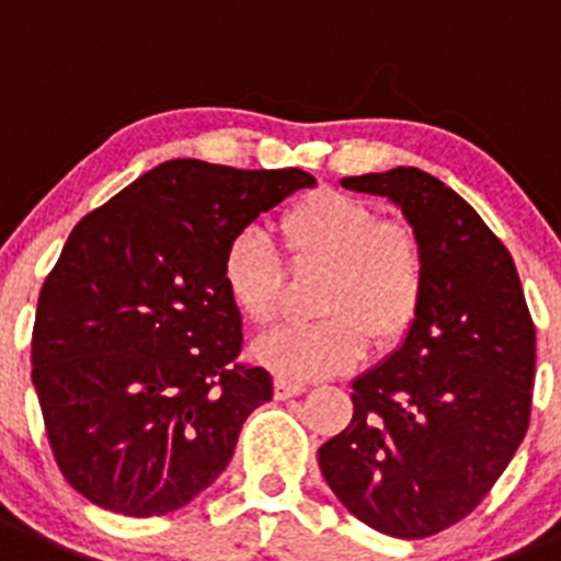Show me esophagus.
<instances>
[{"label": "esophagus", "instance_id": "esophagus-1", "mask_svg": "<svg viewBox=\"0 0 561 561\" xmlns=\"http://www.w3.org/2000/svg\"><path fill=\"white\" fill-rule=\"evenodd\" d=\"M305 390H307L305 381H290V379H276L274 381V396L279 401L293 399V396H301Z\"/></svg>", "mask_w": 561, "mask_h": 561}]
</instances>
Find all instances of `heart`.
<instances>
[{
  "instance_id": "heart-1",
  "label": "heart",
  "mask_w": 561,
  "mask_h": 561,
  "mask_svg": "<svg viewBox=\"0 0 561 561\" xmlns=\"http://www.w3.org/2000/svg\"><path fill=\"white\" fill-rule=\"evenodd\" d=\"M293 263L327 265L316 323H287L254 343V357L279 379H318L348 370L368 352L399 343L415 327L428 290V256L404 221H381L370 204L318 191L279 218ZM221 282L234 310L254 327L279 312L285 265L263 229H243L221 256Z\"/></svg>"
}]
</instances>
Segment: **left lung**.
Here are the masks:
<instances>
[{
    "mask_svg": "<svg viewBox=\"0 0 561 561\" xmlns=\"http://www.w3.org/2000/svg\"><path fill=\"white\" fill-rule=\"evenodd\" d=\"M340 185L399 204L428 290L404 343L354 379L352 423L318 465L357 520L421 540L468 517L526 437L534 321L506 245L437 176L399 165Z\"/></svg>",
    "mask_w": 561,
    "mask_h": 561,
    "instance_id": "8db88e82",
    "label": "left lung"
}]
</instances>
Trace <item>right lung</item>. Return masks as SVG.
<instances>
[{
  "label": "right lung",
  "mask_w": 561,
  "mask_h": 561,
  "mask_svg": "<svg viewBox=\"0 0 561 561\" xmlns=\"http://www.w3.org/2000/svg\"><path fill=\"white\" fill-rule=\"evenodd\" d=\"M312 185L298 169L169 160L71 229L38 296L33 385L77 493L154 517L227 470L274 381L238 363L243 327L224 290V249Z\"/></svg>",
  "instance_id": "obj_1"
}]
</instances>
